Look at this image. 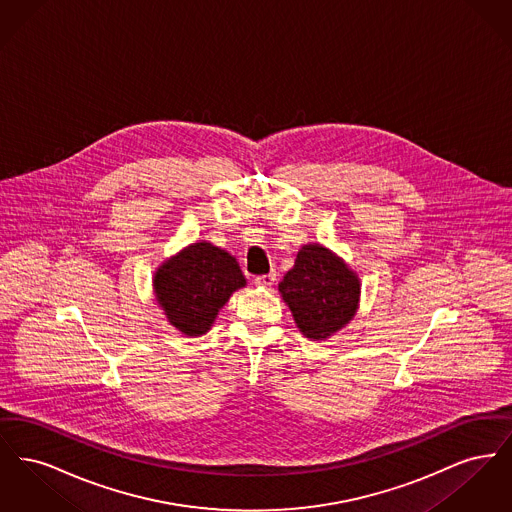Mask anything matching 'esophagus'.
I'll use <instances>...</instances> for the list:
<instances>
[{"label":"esophagus","mask_w":512,"mask_h":512,"mask_svg":"<svg viewBox=\"0 0 512 512\" xmlns=\"http://www.w3.org/2000/svg\"><path fill=\"white\" fill-rule=\"evenodd\" d=\"M274 282H276V272H270V274L255 278V286H261V288H272Z\"/></svg>","instance_id":"1"}]
</instances>
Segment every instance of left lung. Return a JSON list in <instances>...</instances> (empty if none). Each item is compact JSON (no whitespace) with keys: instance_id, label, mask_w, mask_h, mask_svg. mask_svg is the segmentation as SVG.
Wrapping results in <instances>:
<instances>
[{"instance_id":"1","label":"left lung","mask_w":512,"mask_h":512,"mask_svg":"<svg viewBox=\"0 0 512 512\" xmlns=\"http://www.w3.org/2000/svg\"><path fill=\"white\" fill-rule=\"evenodd\" d=\"M278 290L292 309L297 328L311 340H324L355 317L359 280L332 251L303 245Z\"/></svg>"}]
</instances>
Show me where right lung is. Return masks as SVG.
Here are the masks:
<instances>
[{"instance_id":"right-lung-1","label":"right lung","mask_w":512,"mask_h":512,"mask_svg":"<svg viewBox=\"0 0 512 512\" xmlns=\"http://www.w3.org/2000/svg\"><path fill=\"white\" fill-rule=\"evenodd\" d=\"M153 286L172 326L199 336L211 328L230 295L245 286V278L230 253L199 242L159 268Z\"/></svg>"}]
</instances>
